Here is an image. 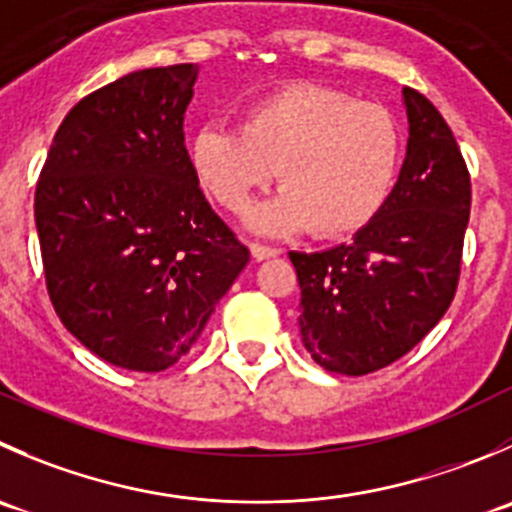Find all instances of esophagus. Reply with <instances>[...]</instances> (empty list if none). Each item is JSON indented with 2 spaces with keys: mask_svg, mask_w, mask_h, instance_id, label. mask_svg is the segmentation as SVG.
<instances>
[{
  "mask_svg": "<svg viewBox=\"0 0 512 512\" xmlns=\"http://www.w3.org/2000/svg\"><path fill=\"white\" fill-rule=\"evenodd\" d=\"M250 252H252V257H255V260H270V257L280 255V250H277V247L260 245V242H252Z\"/></svg>",
  "mask_w": 512,
  "mask_h": 512,
  "instance_id": "34e87169",
  "label": "esophagus"
}]
</instances>
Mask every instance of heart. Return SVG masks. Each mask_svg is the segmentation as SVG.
Listing matches in <instances>:
<instances>
[{
    "label": "heart",
    "mask_w": 512,
    "mask_h": 512,
    "mask_svg": "<svg viewBox=\"0 0 512 512\" xmlns=\"http://www.w3.org/2000/svg\"><path fill=\"white\" fill-rule=\"evenodd\" d=\"M187 155L200 185L230 212L277 175L282 190L252 210V230L345 237L393 195L403 135L380 104L295 84L247 104L240 124L205 122Z\"/></svg>",
    "instance_id": "1"
}]
</instances>
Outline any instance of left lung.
Returning a JSON list of instances; mask_svg holds the SVG:
<instances>
[{
	"mask_svg": "<svg viewBox=\"0 0 512 512\" xmlns=\"http://www.w3.org/2000/svg\"><path fill=\"white\" fill-rule=\"evenodd\" d=\"M408 152L380 215L347 245L290 252L300 335L337 375H367L413 350L455 297L470 217V175L443 114L403 89Z\"/></svg>",
	"mask_w": 512,
	"mask_h": 512,
	"instance_id": "8db88e82",
	"label": "left lung"
}]
</instances>
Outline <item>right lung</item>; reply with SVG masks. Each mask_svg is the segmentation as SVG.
<instances>
[{
  "mask_svg": "<svg viewBox=\"0 0 512 512\" xmlns=\"http://www.w3.org/2000/svg\"><path fill=\"white\" fill-rule=\"evenodd\" d=\"M197 74L140 69L79 99L37 182L49 300L87 350L124 370L185 357L250 262L190 167L182 124Z\"/></svg>",
  "mask_w": 512,
  "mask_h": 512,
  "instance_id": "add662e5",
  "label": "right lung"
}]
</instances>
